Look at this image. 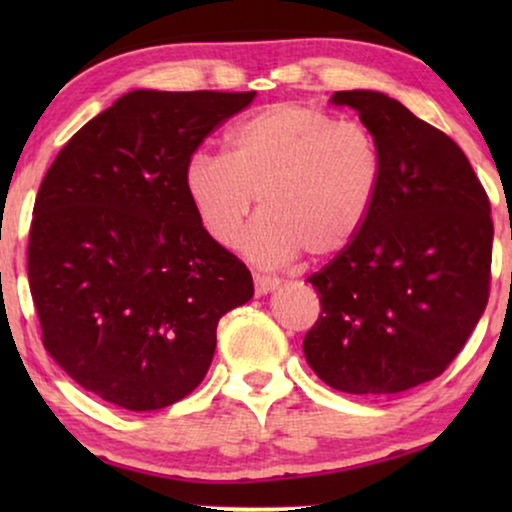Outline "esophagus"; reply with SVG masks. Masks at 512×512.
<instances>
[{
  "label": "esophagus",
  "instance_id": "esophagus-1",
  "mask_svg": "<svg viewBox=\"0 0 512 512\" xmlns=\"http://www.w3.org/2000/svg\"><path fill=\"white\" fill-rule=\"evenodd\" d=\"M254 284H256L258 296H265V293H270V291L277 289L279 279L272 277V275H261V272H258V275H254Z\"/></svg>",
  "mask_w": 512,
  "mask_h": 512
}]
</instances>
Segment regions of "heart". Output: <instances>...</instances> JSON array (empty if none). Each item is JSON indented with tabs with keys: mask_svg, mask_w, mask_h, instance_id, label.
Here are the masks:
<instances>
[{
	"mask_svg": "<svg viewBox=\"0 0 512 512\" xmlns=\"http://www.w3.org/2000/svg\"><path fill=\"white\" fill-rule=\"evenodd\" d=\"M382 179L380 144L366 125L300 102L256 111L230 130L228 156L200 149L184 167L193 212L221 247L242 240L258 198L265 214L247 254L261 263L342 254L373 216Z\"/></svg>",
	"mask_w": 512,
	"mask_h": 512,
	"instance_id": "heart-1",
	"label": "heart"
}]
</instances>
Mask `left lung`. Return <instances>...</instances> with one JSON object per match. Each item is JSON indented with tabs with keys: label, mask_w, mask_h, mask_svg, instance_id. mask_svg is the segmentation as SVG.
I'll list each match as a JSON object with an SVG mask.
<instances>
[{
	"label": "left lung",
	"mask_w": 512,
	"mask_h": 512,
	"mask_svg": "<svg viewBox=\"0 0 512 512\" xmlns=\"http://www.w3.org/2000/svg\"><path fill=\"white\" fill-rule=\"evenodd\" d=\"M382 151L373 216L352 247L307 277L321 314L305 359L345 394H401L438 377L489 298L494 223L471 163L445 132L375 90H340Z\"/></svg>",
	"instance_id": "obj_1"
}]
</instances>
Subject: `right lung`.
I'll list each match as a JSON object with an SVG mask.
<instances>
[{"label": "right lung", "instance_id": "add662e5", "mask_svg": "<svg viewBox=\"0 0 512 512\" xmlns=\"http://www.w3.org/2000/svg\"><path fill=\"white\" fill-rule=\"evenodd\" d=\"M256 93L132 90L88 121L41 181L27 277L41 340L76 384L160 410L207 375L223 314L254 296L200 226L186 160Z\"/></svg>", "mask_w": 512, "mask_h": 512}]
</instances>
